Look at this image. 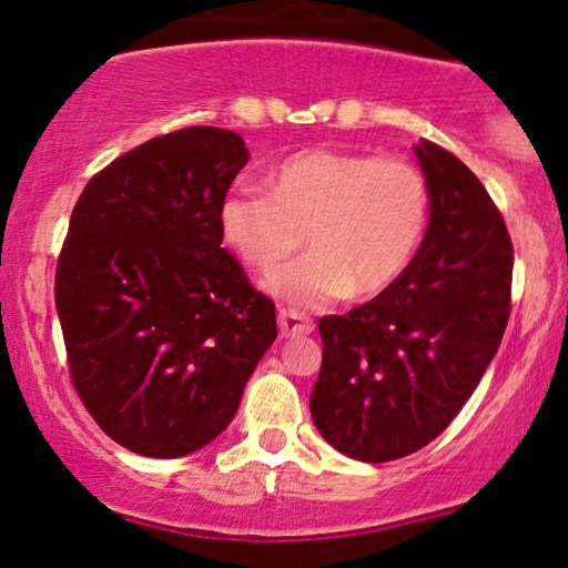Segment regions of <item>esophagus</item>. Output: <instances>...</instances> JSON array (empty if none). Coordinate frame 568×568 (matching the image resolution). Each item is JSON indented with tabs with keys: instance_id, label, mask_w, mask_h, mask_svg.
<instances>
[{
	"instance_id": "34e87169",
	"label": "esophagus",
	"mask_w": 568,
	"mask_h": 568,
	"mask_svg": "<svg viewBox=\"0 0 568 568\" xmlns=\"http://www.w3.org/2000/svg\"><path fill=\"white\" fill-rule=\"evenodd\" d=\"M313 321L305 313H297V310H282L278 313V331H282L284 338L290 336H307L313 333Z\"/></svg>"
}]
</instances>
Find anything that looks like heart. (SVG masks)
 <instances>
[{"label": "heart", "mask_w": 568, "mask_h": 568, "mask_svg": "<svg viewBox=\"0 0 568 568\" xmlns=\"http://www.w3.org/2000/svg\"><path fill=\"white\" fill-rule=\"evenodd\" d=\"M263 189L235 185L220 204V230L263 276L308 232L314 253L271 282L292 305L385 292L414 263L432 220L429 181L400 154L310 146L274 162Z\"/></svg>", "instance_id": "heart-1"}]
</instances>
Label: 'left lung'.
<instances>
[{"mask_svg":"<svg viewBox=\"0 0 568 568\" xmlns=\"http://www.w3.org/2000/svg\"><path fill=\"white\" fill-rule=\"evenodd\" d=\"M416 158L432 220L414 263L375 300L317 323L323 364L310 414L328 445L364 463L398 460L447 429L511 310L515 247L484 183L432 142Z\"/></svg>","mask_w":568,"mask_h":568,"instance_id":"obj_1","label":"left lung"}]
</instances>
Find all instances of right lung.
<instances>
[{
	"label": "right lung",
	"mask_w": 568,
	"mask_h": 568,
	"mask_svg": "<svg viewBox=\"0 0 568 568\" xmlns=\"http://www.w3.org/2000/svg\"><path fill=\"white\" fill-rule=\"evenodd\" d=\"M251 152L189 126L84 185L57 263L69 377L113 442L183 457L227 429L276 338V307L222 247L220 204Z\"/></svg>",
	"instance_id": "right-lung-1"
}]
</instances>
